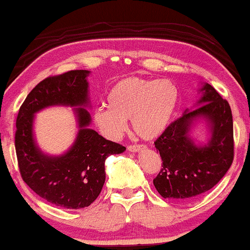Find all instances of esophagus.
Masks as SVG:
<instances>
[{"instance_id": "34e87169", "label": "esophagus", "mask_w": 250, "mask_h": 250, "mask_svg": "<svg viewBox=\"0 0 250 250\" xmlns=\"http://www.w3.org/2000/svg\"><path fill=\"white\" fill-rule=\"evenodd\" d=\"M143 149V146H138V144H135V146H128V150L130 152H138Z\"/></svg>"}]
</instances>
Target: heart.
<instances>
[{
	"mask_svg": "<svg viewBox=\"0 0 250 250\" xmlns=\"http://www.w3.org/2000/svg\"><path fill=\"white\" fill-rule=\"evenodd\" d=\"M108 106L93 114L95 125L104 136L119 138L131 120L134 131L144 140L158 137L170 125L179 101V91L167 79L127 78L108 94Z\"/></svg>",
	"mask_w": 250,
	"mask_h": 250,
	"instance_id": "b5f03b06",
	"label": "heart"
}]
</instances>
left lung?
<instances>
[{
    "label": "left lung",
    "mask_w": 250,
    "mask_h": 250,
    "mask_svg": "<svg viewBox=\"0 0 250 250\" xmlns=\"http://www.w3.org/2000/svg\"><path fill=\"white\" fill-rule=\"evenodd\" d=\"M194 109L184 114L155 142L163 169L154 179L165 199L190 200L211 190L230 167L234 157L233 116L229 104L209 83L199 89ZM209 128L206 144H195L190 131L195 122Z\"/></svg>",
    "instance_id": "left-lung-1"
}]
</instances>
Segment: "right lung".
<instances>
[{
	"mask_svg": "<svg viewBox=\"0 0 250 250\" xmlns=\"http://www.w3.org/2000/svg\"><path fill=\"white\" fill-rule=\"evenodd\" d=\"M77 70L49 77L29 93L16 120L15 148L21 176L39 197L62 208L89 206L99 197L106 180L104 161L125 148L108 141L89 128L92 117L87 77ZM52 105L73 106L78 134L71 148L58 156L42 152L33 133L34 114Z\"/></svg>",
	"mask_w": 250,
	"mask_h": 250,
	"instance_id": "1",
	"label": "right lung"
}]
</instances>
